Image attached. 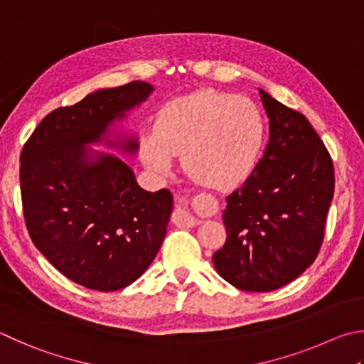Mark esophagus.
Wrapping results in <instances>:
<instances>
[{"mask_svg":"<svg viewBox=\"0 0 364 364\" xmlns=\"http://www.w3.org/2000/svg\"><path fill=\"white\" fill-rule=\"evenodd\" d=\"M173 223L178 228H194L200 223V220H197L196 216L191 215L189 211L184 208V199H180L173 213Z\"/></svg>","mask_w":364,"mask_h":364,"instance_id":"esophagus-1","label":"esophagus"}]
</instances>
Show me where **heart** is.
Returning a JSON list of instances; mask_svg holds the SVG:
<instances>
[{"mask_svg": "<svg viewBox=\"0 0 364 364\" xmlns=\"http://www.w3.org/2000/svg\"><path fill=\"white\" fill-rule=\"evenodd\" d=\"M262 143V117L253 103L207 89L164 105L154 134L141 138L140 154L156 175H167L173 156L181 154L196 181L230 189L255 170Z\"/></svg>", "mask_w": 364, "mask_h": 364, "instance_id": "1", "label": "heart"}]
</instances>
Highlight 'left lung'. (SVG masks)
Here are the masks:
<instances>
[{
    "label": "left lung",
    "mask_w": 364,
    "mask_h": 364,
    "mask_svg": "<svg viewBox=\"0 0 364 364\" xmlns=\"http://www.w3.org/2000/svg\"><path fill=\"white\" fill-rule=\"evenodd\" d=\"M269 143L243 186L226 197L228 239L213 264L243 291H274L318 255L334 196V167L306 116L259 89Z\"/></svg>",
    "instance_id": "1"
}]
</instances>
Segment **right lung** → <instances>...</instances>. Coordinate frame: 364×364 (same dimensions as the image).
<instances>
[{
    "instance_id": "right-lung-1",
    "label": "right lung",
    "mask_w": 364,
    "mask_h": 364,
    "mask_svg": "<svg viewBox=\"0 0 364 364\" xmlns=\"http://www.w3.org/2000/svg\"><path fill=\"white\" fill-rule=\"evenodd\" d=\"M153 90L132 81L92 92L46 116L22 149L21 191L31 240L58 272L89 289L116 291L140 279L167 234L170 191L148 193L117 156L89 148L103 143L136 154L138 138L111 127Z\"/></svg>"
}]
</instances>
